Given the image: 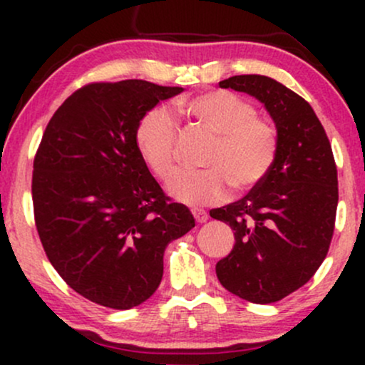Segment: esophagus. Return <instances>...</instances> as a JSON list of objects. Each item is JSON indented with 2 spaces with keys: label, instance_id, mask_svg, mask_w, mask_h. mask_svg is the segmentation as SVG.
<instances>
[{
  "label": "esophagus",
  "instance_id": "1",
  "mask_svg": "<svg viewBox=\"0 0 365 365\" xmlns=\"http://www.w3.org/2000/svg\"><path fill=\"white\" fill-rule=\"evenodd\" d=\"M192 215H194L197 223H206L207 221V215L204 211H200V209H192Z\"/></svg>",
  "mask_w": 365,
  "mask_h": 365
}]
</instances>
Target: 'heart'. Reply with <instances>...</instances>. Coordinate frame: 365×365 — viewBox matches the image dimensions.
I'll list each match as a JSON object with an SVG mask.
<instances>
[{
	"mask_svg": "<svg viewBox=\"0 0 365 365\" xmlns=\"http://www.w3.org/2000/svg\"><path fill=\"white\" fill-rule=\"evenodd\" d=\"M182 110L197 125L216 135L202 165L207 170L180 173L171 180L170 194L187 206L217 204L235 192L252 190L269 175L279 149L274 123L257 116L252 103L230 91H211L182 103ZM180 128L165 108L142 116L135 142L149 170L163 182L178 170Z\"/></svg>",
	"mask_w": 365,
	"mask_h": 365,
	"instance_id": "obj_1",
	"label": "heart"
}]
</instances>
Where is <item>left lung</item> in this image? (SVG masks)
I'll return each mask as SVG.
<instances>
[{
  "label": "left lung",
  "instance_id": "8db88e82",
  "mask_svg": "<svg viewBox=\"0 0 365 365\" xmlns=\"http://www.w3.org/2000/svg\"><path fill=\"white\" fill-rule=\"evenodd\" d=\"M223 89L247 92L274 120L279 149L269 175L244 199L211 209L230 225L233 250L216 264L220 283L254 304H273L304 287L329 250L338 173L324 127L311 104L264 75H235Z\"/></svg>",
  "mask_w": 365,
  "mask_h": 365
}]
</instances>
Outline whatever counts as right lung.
I'll list each match as a JSON object with an SVG mask.
<instances>
[{
    "label": "right lung",
    "mask_w": 365,
    "mask_h": 365,
    "mask_svg": "<svg viewBox=\"0 0 365 365\" xmlns=\"http://www.w3.org/2000/svg\"><path fill=\"white\" fill-rule=\"evenodd\" d=\"M182 87L92 82L49 120L34 158L32 202L41 244L63 282L104 307L132 309L163 278L171 240L195 226L142 159V116Z\"/></svg>",
    "instance_id": "add662e5"
}]
</instances>
